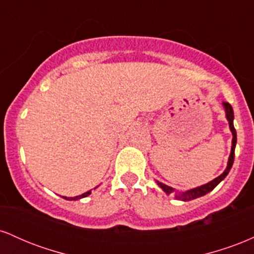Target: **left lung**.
Here are the masks:
<instances>
[{
  "mask_svg": "<svg viewBox=\"0 0 254 254\" xmlns=\"http://www.w3.org/2000/svg\"><path fill=\"white\" fill-rule=\"evenodd\" d=\"M224 105V109H226V113H227V119H228L229 122V127H230V131H232L233 133V141H232V151H230V155H229V160H228V166H227L226 171L223 172L222 174H221L220 177H217L216 179H214L212 182L205 184V185H202L199 186V188H196V189H192V190L188 191V192H183V193H179L178 196H176L177 199H180V200H184V202H188V200H191V199H194V198H198L200 196H204V194H206L208 192H210L211 190H214L215 188L220 184L224 178L227 177V174L229 173L230 168H232L233 166V162H234V151H235V144H237V131H235V127H234V124H233V121H234V112H233V109L232 106H230L229 103H223ZM157 185L160 186V188L164 190L166 193L170 194L173 192V189L170 188V186L165 185V184L162 183H159L157 182Z\"/></svg>",
  "mask_w": 254,
  "mask_h": 254,
  "instance_id": "1",
  "label": "left lung"
}]
</instances>
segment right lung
<instances>
[{
	"label": "right lung",
	"mask_w": 254,
	"mask_h": 254,
	"mask_svg": "<svg viewBox=\"0 0 254 254\" xmlns=\"http://www.w3.org/2000/svg\"><path fill=\"white\" fill-rule=\"evenodd\" d=\"M88 194H90V191H88V192H84V193L80 194V196H76V197H71V198H66V197H64V198H65V199H68V200H75V199H80V198L87 197V196H88Z\"/></svg>",
	"instance_id": "obj_1"
}]
</instances>
